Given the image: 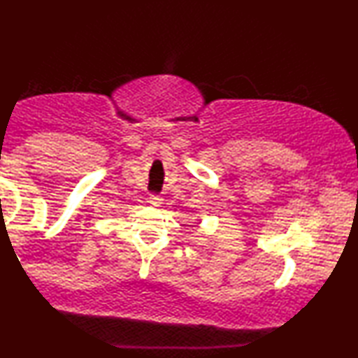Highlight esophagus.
I'll list each match as a JSON object with an SVG mask.
<instances>
[{
  "mask_svg": "<svg viewBox=\"0 0 358 358\" xmlns=\"http://www.w3.org/2000/svg\"><path fill=\"white\" fill-rule=\"evenodd\" d=\"M161 202H163V199L159 197V195H150V203L151 205H161Z\"/></svg>",
  "mask_w": 358,
  "mask_h": 358,
  "instance_id": "obj_1",
  "label": "esophagus"
}]
</instances>
